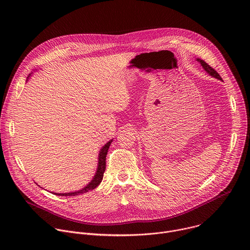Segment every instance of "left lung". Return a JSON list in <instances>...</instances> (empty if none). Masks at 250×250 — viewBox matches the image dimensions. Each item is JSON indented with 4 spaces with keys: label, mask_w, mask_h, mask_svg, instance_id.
Returning a JSON list of instances; mask_svg holds the SVG:
<instances>
[{
    "label": "left lung",
    "mask_w": 250,
    "mask_h": 250,
    "mask_svg": "<svg viewBox=\"0 0 250 250\" xmlns=\"http://www.w3.org/2000/svg\"><path fill=\"white\" fill-rule=\"evenodd\" d=\"M196 60L202 65V67L204 68V70L206 71V72H207L209 76H211V77H213V78H216V79H218V80H222V77L219 75V73L217 72V71H216L215 69H212L209 65H208L204 60H202V59H200V58H197Z\"/></svg>",
    "instance_id": "left-lung-1"
}]
</instances>
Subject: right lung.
<instances>
[{"label": "right lung", "mask_w": 250, "mask_h": 250, "mask_svg": "<svg viewBox=\"0 0 250 250\" xmlns=\"http://www.w3.org/2000/svg\"><path fill=\"white\" fill-rule=\"evenodd\" d=\"M33 73V72H32ZM31 76V73L27 76V79L26 81L29 79V77ZM113 142V139L109 140L106 144L102 146V148L100 149L99 151V155H98V166H97V171L93 177V179L82 189L78 190V191H74V192H69V193H54V192H51L52 194L54 195H57V196H65V197H68V196H78L80 194H84V193H87L89 191H92L94 190L97 186L100 185V183L102 182L103 180V176H104V172L105 170V156H106V153H108V150H109V147L111 146V144Z\"/></svg>", "instance_id": "obj_1"}]
</instances>
